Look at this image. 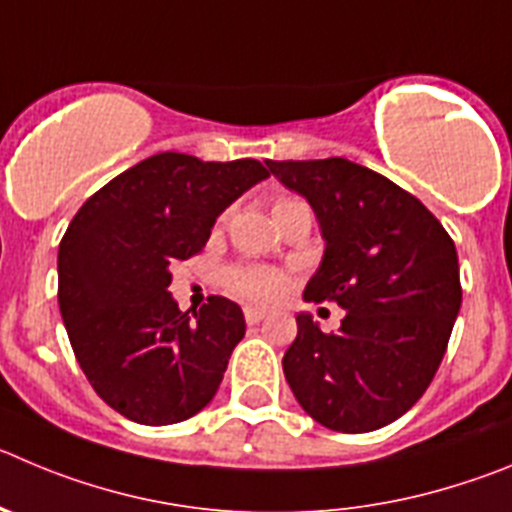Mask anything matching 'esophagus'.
Here are the masks:
<instances>
[{"instance_id": "esophagus-1", "label": "esophagus", "mask_w": 512, "mask_h": 512, "mask_svg": "<svg viewBox=\"0 0 512 512\" xmlns=\"http://www.w3.org/2000/svg\"><path fill=\"white\" fill-rule=\"evenodd\" d=\"M243 314H246V322H248V325H259V322L266 317V309L246 307V309H243Z\"/></svg>"}]
</instances>
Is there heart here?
<instances>
[{"instance_id":"1","label":"heart","mask_w":512,"mask_h":512,"mask_svg":"<svg viewBox=\"0 0 512 512\" xmlns=\"http://www.w3.org/2000/svg\"><path fill=\"white\" fill-rule=\"evenodd\" d=\"M228 287L246 302L269 304L287 292V276L264 266H243L228 274Z\"/></svg>"}]
</instances>
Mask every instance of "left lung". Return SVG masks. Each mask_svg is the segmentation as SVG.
<instances>
[{
	"mask_svg": "<svg viewBox=\"0 0 512 512\" xmlns=\"http://www.w3.org/2000/svg\"><path fill=\"white\" fill-rule=\"evenodd\" d=\"M271 175L302 195L325 253L307 302L345 309L335 335L297 314L284 375L299 406L345 434L381 429L424 396L462 304L457 248L414 195L350 159L271 162Z\"/></svg>",
	"mask_w": 512,
	"mask_h": 512,
	"instance_id": "left-lung-1",
	"label": "left lung"
}]
</instances>
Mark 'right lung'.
I'll return each instance as SVG.
<instances>
[{
  "mask_svg": "<svg viewBox=\"0 0 512 512\" xmlns=\"http://www.w3.org/2000/svg\"><path fill=\"white\" fill-rule=\"evenodd\" d=\"M266 177L256 159L162 152L70 220L58 251L60 314L93 391L126 419L177 424L213 401L246 320L225 297L180 312L170 269L203 251L215 218Z\"/></svg>",
  "mask_w": 512,
  "mask_h": 512,
  "instance_id": "right-lung-1",
  "label": "right lung"
}]
</instances>
